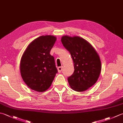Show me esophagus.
I'll return each instance as SVG.
<instances>
[{
    "mask_svg": "<svg viewBox=\"0 0 123 123\" xmlns=\"http://www.w3.org/2000/svg\"><path fill=\"white\" fill-rule=\"evenodd\" d=\"M57 70H58V72L59 73H61L62 70V67H58V68H57Z\"/></svg>",
    "mask_w": 123,
    "mask_h": 123,
    "instance_id": "1",
    "label": "esophagus"
}]
</instances>
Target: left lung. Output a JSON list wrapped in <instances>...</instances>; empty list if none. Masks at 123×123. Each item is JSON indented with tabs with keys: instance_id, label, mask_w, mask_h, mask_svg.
<instances>
[{
	"instance_id": "1",
	"label": "left lung",
	"mask_w": 123,
	"mask_h": 123,
	"mask_svg": "<svg viewBox=\"0 0 123 123\" xmlns=\"http://www.w3.org/2000/svg\"><path fill=\"white\" fill-rule=\"evenodd\" d=\"M63 46L70 53L74 72L68 78L70 86L77 92H83L97 82L101 70L99 55L90 43L78 36H64Z\"/></svg>"
}]
</instances>
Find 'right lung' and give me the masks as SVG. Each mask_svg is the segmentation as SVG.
<instances>
[{"mask_svg": "<svg viewBox=\"0 0 123 123\" xmlns=\"http://www.w3.org/2000/svg\"><path fill=\"white\" fill-rule=\"evenodd\" d=\"M56 40L54 36H40L28 46L22 55L21 74L31 90L43 92L52 85L57 70L50 51Z\"/></svg>", "mask_w": 123, "mask_h": 123, "instance_id": "right-lung-1", "label": "right lung"}]
</instances>
